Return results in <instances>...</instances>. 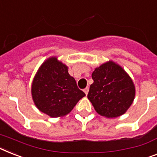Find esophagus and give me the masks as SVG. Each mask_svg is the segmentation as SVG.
Instances as JSON below:
<instances>
[{
    "label": "esophagus",
    "instance_id": "1",
    "mask_svg": "<svg viewBox=\"0 0 157 157\" xmlns=\"http://www.w3.org/2000/svg\"><path fill=\"white\" fill-rule=\"evenodd\" d=\"M89 90H90V88L89 87H86L85 90H84V92H85V94H86V95H87L88 93H89Z\"/></svg>",
    "mask_w": 157,
    "mask_h": 157
}]
</instances>
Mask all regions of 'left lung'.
Returning <instances> with one entry per match:
<instances>
[{"mask_svg":"<svg viewBox=\"0 0 157 157\" xmlns=\"http://www.w3.org/2000/svg\"><path fill=\"white\" fill-rule=\"evenodd\" d=\"M88 98L100 115L117 118L126 113L133 102L136 89L129 75L113 61L96 67Z\"/></svg>","mask_w":157,"mask_h":157,"instance_id":"1","label":"left lung"}]
</instances>
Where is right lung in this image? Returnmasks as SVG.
I'll list each match as a JSON object with an SVG mask.
<instances>
[{
    "mask_svg": "<svg viewBox=\"0 0 157 157\" xmlns=\"http://www.w3.org/2000/svg\"><path fill=\"white\" fill-rule=\"evenodd\" d=\"M31 94L36 107L52 118L70 113L85 96L69 75L67 66L56 57L48 59L40 66L32 82Z\"/></svg>",
    "mask_w": 157,
    "mask_h": 157,
    "instance_id": "1",
    "label": "right lung"
}]
</instances>
